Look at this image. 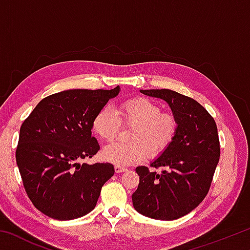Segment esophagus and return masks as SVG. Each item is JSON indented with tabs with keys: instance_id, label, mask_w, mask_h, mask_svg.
<instances>
[{
	"instance_id": "34e87169",
	"label": "esophagus",
	"mask_w": 250,
	"mask_h": 250,
	"mask_svg": "<svg viewBox=\"0 0 250 250\" xmlns=\"http://www.w3.org/2000/svg\"><path fill=\"white\" fill-rule=\"evenodd\" d=\"M115 171H116V173H122V172H125L126 168L125 167H119V166H116L115 167Z\"/></svg>"
}]
</instances>
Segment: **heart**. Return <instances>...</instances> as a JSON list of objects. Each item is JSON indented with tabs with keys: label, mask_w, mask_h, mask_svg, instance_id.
Listing matches in <instances>:
<instances>
[{
	"label": "heart",
	"mask_w": 250,
	"mask_h": 250,
	"mask_svg": "<svg viewBox=\"0 0 250 250\" xmlns=\"http://www.w3.org/2000/svg\"><path fill=\"white\" fill-rule=\"evenodd\" d=\"M132 126L129 143L115 142L103 150V158L115 166L128 167L145 159L156 158L172 145L177 132V120L171 113L161 112V107L146 98L125 101L117 112L104 105L94 117L92 131L104 141L116 138L120 125Z\"/></svg>",
	"instance_id": "obj_1"
}]
</instances>
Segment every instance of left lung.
I'll list each match as a JSON object with an SVG mask.
<instances>
[{"label": "left lung", "instance_id": "obj_1", "mask_svg": "<svg viewBox=\"0 0 250 250\" xmlns=\"http://www.w3.org/2000/svg\"><path fill=\"white\" fill-rule=\"evenodd\" d=\"M170 105L177 120L172 145L151 163L161 173L138 167L140 176L132 194L138 213L159 221H174L192 211L208 193L219 161L217 126L207 110L189 97L170 89L140 90Z\"/></svg>", "mask_w": 250, "mask_h": 250}]
</instances>
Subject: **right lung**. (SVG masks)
<instances>
[{
    "label": "right lung",
    "instance_id": "right-lung-1",
    "mask_svg": "<svg viewBox=\"0 0 250 250\" xmlns=\"http://www.w3.org/2000/svg\"><path fill=\"white\" fill-rule=\"evenodd\" d=\"M120 92L70 89L46 97L23 122L16 163L29 200L58 221L83 217L95 208L103 185L115 174L110 163H80L100 150L91 137L99 109Z\"/></svg>",
    "mask_w": 250,
    "mask_h": 250
}]
</instances>
